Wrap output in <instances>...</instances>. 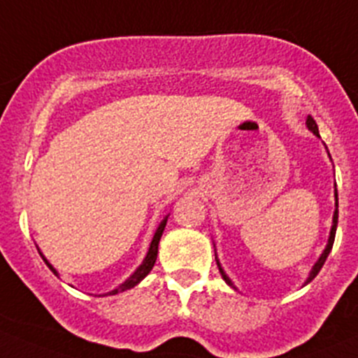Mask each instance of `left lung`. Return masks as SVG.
<instances>
[{"instance_id":"8db88e82","label":"left lung","mask_w":358,"mask_h":358,"mask_svg":"<svg viewBox=\"0 0 358 358\" xmlns=\"http://www.w3.org/2000/svg\"><path fill=\"white\" fill-rule=\"evenodd\" d=\"M306 124H308V128H309V130L313 131V134H315V135H318V126H316L315 119H313L311 115H308V119H306ZM318 137H320V135H318ZM336 196H338V193H336ZM336 206H338V202H336ZM336 228H338V209H336V213H334V224H332V230H330L329 244H327L325 251H323V253H322V257H320V260L316 262V264H315V267H313L311 274H309V278H308V283H309V281H313V279H315V275L318 274V272H320V268H322V267H323V264H325L327 257H329L330 250H332V244H334V239H336ZM217 267H220V272H221V275H223V279H224V281H227V283L230 285V287H232V281H230V279H228V275L224 274V272H223V268H221V265H220V264H217Z\"/></svg>"}]
</instances>
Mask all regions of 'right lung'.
<instances>
[{
  "label": "right lung",
  "mask_w": 358,
  "mask_h": 358,
  "mask_svg": "<svg viewBox=\"0 0 358 358\" xmlns=\"http://www.w3.org/2000/svg\"><path fill=\"white\" fill-rule=\"evenodd\" d=\"M165 224H166V220H163L162 223H159L158 230H156L155 237H152L151 248H149V251H148V257H145L144 264H142L141 267L137 268V272H135V274L131 275V278L128 279V281H124V283H122L121 287H119V288H115V290H112V292H110V295H115V294H119V292H124V290H128V288H134L135 285H137V283H141L142 279H144L145 275L149 274V271H151V268L155 267L156 257H158V244H159V239H162V234H163V230H165ZM45 264L49 265V268H50V271L54 272V274H57V272L54 271V267H52V265L49 264V262L45 260Z\"/></svg>",
  "instance_id": "1"
}]
</instances>
